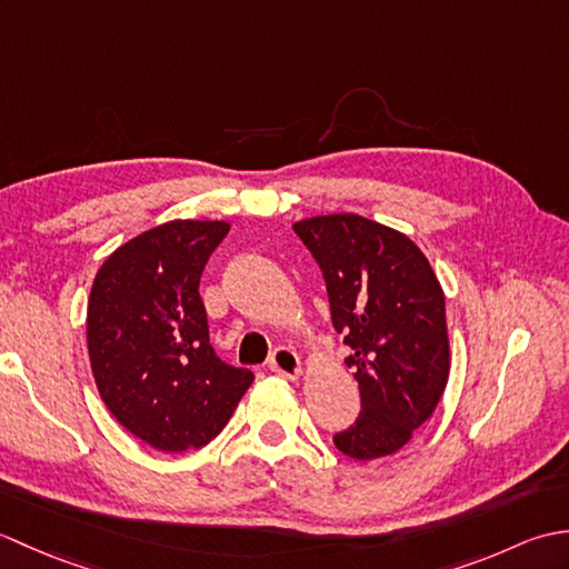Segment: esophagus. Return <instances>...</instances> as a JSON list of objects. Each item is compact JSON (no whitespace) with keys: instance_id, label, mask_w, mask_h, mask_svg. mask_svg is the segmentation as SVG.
Wrapping results in <instances>:
<instances>
[{"instance_id":"34e87169","label":"esophagus","mask_w":569,"mask_h":569,"mask_svg":"<svg viewBox=\"0 0 569 569\" xmlns=\"http://www.w3.org/2000/svg\"><path fill=\"white\" fill-rule=\"evenodd\" d=\"M269 369L281 373V377H286V379H298L300 377V359L296 355V349L286 347V345L276 347L269 357Z\"/></svg>"}]
</instances>
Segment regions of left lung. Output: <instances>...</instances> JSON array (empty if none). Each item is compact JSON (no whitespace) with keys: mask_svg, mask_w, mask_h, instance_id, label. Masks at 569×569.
I'll return each mask as SVG.
<instances>
[{"mask_svg":"<svg viewBox=\"0 0 569 569\" xmlns=\"http://www.w3.org/2000/svg\"><path fill=\"white\" fill-rule=\"evenodd\" d=\"M318 261L335 330L352 355L361 410L332 438L352 459L401 450L426 422L450 377L445 296L413 241L359 214L293 224Z\"/></svg>","mask_w":569,"mask_h":569,"instance_id":"obj_1","label":"left lung"}]
</instances>
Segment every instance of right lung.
<instances>
[{"mask_svg":"<svg viewBox=\"0 0 569 569\" xmlns=\"http://www.w3.org/2000/svg\"><path fill=\"white\" fill-rule=\"evenodd\" d=\"M227 232V222H166L119 247L94 276V383L119 426L156 450L208 445L253 381L249 369L214 355L198 293L204 263Z\"/></svg>","mask_w":569,"mask_h":569,"instance_id":"add662e5","label":"right lung"}]
</instances>
